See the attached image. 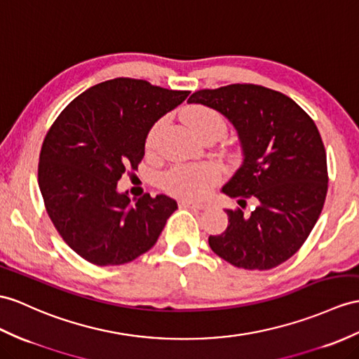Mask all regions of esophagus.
<instances>
[{
    "label": "esophagus",
    "instance_id": "obj_1",
    "mask_svg": "<svg viewBox=\"0 0 359 359\" xmlns=\"http://www.w3.org/2000/svg\"><path fill=\"white\" fill-rule=\"evenodd\" d=\"M180 207L194 208V210H205V208H208V205L204 204V203H191V201H180Z\"/></svg>",
    "mask_w": 359,
    "mask_h": 359
}]
</instances>
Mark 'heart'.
Here are the masks:
<instances>
[{"mask_svg": "<svg viewBox=\"0 0 359 359\" xmlns=\"http://www.w3.org/2000/svg\"><path fill=\"white\" fill-rule=\"evenodd\" d=\"M186 125L194 135L203 140L208 135L222 137L226 123L219 112L194 104L182 112ZM164 120L156 121L146 135L144 147L147 152H154L158 147L160 134ZM221 180V173L212 164H181L165 172L161 178V186L168 194L182 199H199L205 196Z\"/></svg>", "mask_w": 359, "mask_h": 359, "instance_id": "b5f03b06", "label": "heart"}]
</instances>
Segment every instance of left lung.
Returning a JSON list of instances; mask_svg holds the SVG:
<instances>
[{"label": "left lung", "mask_w": 359, "mask_h": 359, "mask_svg": "<svg viewBox=\"0 0 359 359\" xmlns=\"http://www.w3.org/2000/svg\"><path fill=\"white\" fill-rule=\"evenodd\" d=\"M189 103L213 108L238 130L243 161L222 187L230 198L257 207L225 210L229 225L208 245L229 264L271 269L292 257L308 239L325 205L327 163L313 120L287 95L252 83L201 90Z\"/></svg>", "instance_id": "left-lung-1"}]
</instances>
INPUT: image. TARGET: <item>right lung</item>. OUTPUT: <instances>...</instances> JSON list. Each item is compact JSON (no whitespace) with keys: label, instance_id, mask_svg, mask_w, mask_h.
Returning <instances> with one entry per match:
<instances>
[{"label":"right lung","instance_id":"right-lung-1","mask_svg":"<svg viewBox=\"0 0 359 359\" xmlns=\"http://www.w3.org/2000/svg\"><path fill=\"white\" fill-rule=\"evenodd\" d=\"M146 81L117 77L68 103L43 138L38 181L47 213L67 245L99 266L149 251L177 201L149 194L130 203L117 182L137 170L149 129L187 99Z\"/></svg>","mask_w":359,"mask_h":359}]
</instances>
